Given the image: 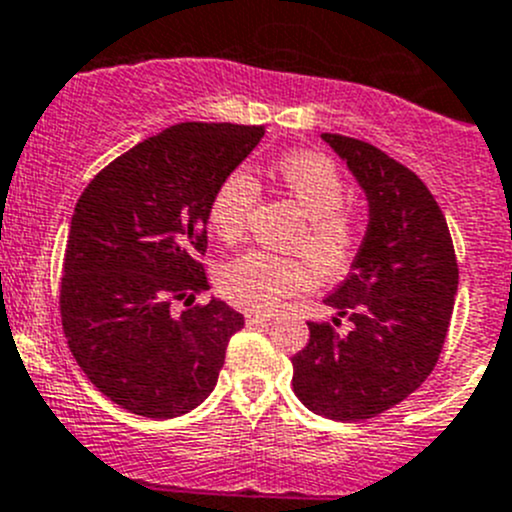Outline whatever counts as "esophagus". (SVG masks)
Listing matches in <instances>:
<instances>
[{"mask_svg": "<svg viewBox=\"0 0 512 512\" xmlns=\"http://www.w3.org/2000/svg\"><path fill=\"white\" fill-rule=\"evenodd\" d=\"M245 321H247V326H262V323L270 321V313H260V310H247Z\"/></svg>", "mask_w": 512, "mask_h": 512, "instance_id": "esophagus-1", "label": "esophagus"}]
</instances>
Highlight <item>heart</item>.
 I'll return each instance as SVG.
<instances>
[{"instance_id":"heart-1","label":"heart","mask_w":512,"mask_h":512,"mask_svg":"<svg viewBox=\"0 0 512 512\" xmlns=\"http://www.w3.org/2000/svg\"><path fill=\"white\" fill-rule=\"evenodd\" d=\"M288 197L305 214V229L298 245L323 272H341L358 245V229L343 212L346 181L328 156L313 151L288 154L272 166ZM260 186L250 171L234 169L217 184L209 202V227L219 240L232 245L242 240ZM313 267L298 257H280L265 250L224 262L217 272L219 290L232 303L252 310H275L290 295L313 285Z\"/></svg>"}]
</instances>
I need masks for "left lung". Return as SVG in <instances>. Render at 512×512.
<instances>
[{"label":"left lung","mask_w":512,"mask_h":512,"mask_svg":"<svg viewBox=\"0 0 512 512\" xmlns=\"http://www.w3.org/2000/svg\"><path fill=\"white\" fill-rule=\"evenodd\" d=\"M366 194L369 224L348 278L326 298L351 331L308 323L293 391L310 412L358 422L407 399L432 374L450 328L457 260L442 209L414 171L358 138L321 133Z\"/></svg>","instance_id":"1"}]
</instances>
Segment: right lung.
Listing matches in <instances>:
<instances>
[{"instance_id":"add662e5","label":"right lung","mask_w":512,"mask_h":512,"mask_svg":"<svg viewBox=\"0 0 512 512\" xmlns=\"http://www.w3.org/2000/svg\"><path fill=\"white\" fill-rule=\"evenodd\" d=\"M265 136L262 126L179 123L105 166L78 199L60 285L62 331L75 361L113 404L148 419L197 409L217 386L224 351L245 326L212 298L209 202Z\"/></svg>"}]
</instances>
